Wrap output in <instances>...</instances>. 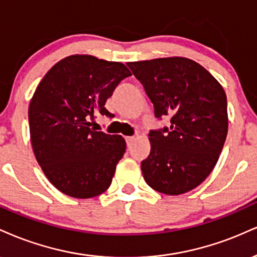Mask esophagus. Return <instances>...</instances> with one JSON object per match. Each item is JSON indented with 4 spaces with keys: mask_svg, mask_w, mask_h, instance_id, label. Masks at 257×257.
<instances>
[{
    "mask_svg": "<svg viewBox=\"0 0 257 257\" xmlns=\"http://www.w3.org/2000/svg\"><path fill=\"white\" fill-rule=\"evenodd\" d=\"M135 140H136V138L134 137V136H130V137H126V143H127V146L128 147L131 146V144L135 142Z\"/></svg>",
    "mask_w": 257,
    "mask_h": 257,
    "instance_id": "34e87169",
    "label": "esophagus"
}]
</instances>
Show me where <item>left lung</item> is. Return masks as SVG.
<instances>
[{
  "mask_svg": "<svg viewBox=\"0 0 257 257\" xmlns=\"http://www.w3.org/2000/svg\"><path fill=\"white\" fill-rule=\"evenodd\" d=\"M154 104L171 126L150 131L152 150L141 164L148 185L165 195L197 188L215 167L228 128L227 99L220 83L186 57L128 62Z\"/></svg>",
  "mask_w": 257,
  "mask_h": 257,
  "instance_id": "1",
  "label": "left lung"
}]
</instances>
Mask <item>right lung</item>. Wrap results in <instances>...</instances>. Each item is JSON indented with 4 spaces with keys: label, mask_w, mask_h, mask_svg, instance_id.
Returning <instances> with one entry per match:
<instances>
[{
    "label": "right lung",
    "mask_w": 257,
    "mask_h": 257,
    "mask_svg": "<svg viewBox=\"0 0 257 257\" xmlns=\"http://www.w3.org/2000/svg\"><path fill=\"white\" fill-rule=\"evenodd\" d=\"M130 75L121 62L71 55L38 84L29 107L32 149L45 177L62 194L91 198L110 186L126 142L90 126L96 115L114 116L105 101Z\"/></svg>",
    "instance_id": "add662e5"
}]
</instances>
